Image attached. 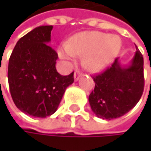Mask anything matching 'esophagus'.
Masks as SVG:
<instances>
[{
    "label": "esophagus",
    "instance_id": "1",
    "mask_svg": "<svg viewBox=\"0 0 151 151\" xmlns=\"http://www.w3.org/2000/svg\"><path fill=\"white\" fill-rule=\"evenodd\" d=\"M79 78H80V73L77 71L75 73H74V80H75V81H78V80L79 79Z\"/></svg>",
    "mask_w": 151,
    "mask_h": 151
}]
</instances>
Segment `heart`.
I'll return each mask as SVG.
<instances>
[{"instance_id":"heart-1","label":"heart","mask_w":151,"mask_h":151,"mask_svg":"<svg viewBox=\"0 0 151 151\" xmlns=\"http://www.w3.org/2000/svg\"><path fill=\"white\" fill-rule=\"evenodd\" d=\"M122 47V40L100 31H85L76 34L70 43L58 47V53L64 61L83 56V65L91 73H101L114 61Z\"/></svg>"}]
</instances>
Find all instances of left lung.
Here are the masks:
<instances>
[{
    "label": "left lung",
    "instance_id": "left-lung-1",
    "mask_svg": "<svg viewBox=\"0 0 151 151\" xmlns=\"http://www.w3.org/2000/svg\"><path fill=\"white\" fill-rule=\"evenodd\" d=\"M129 65L117 58L104 73L93 76L94 90L89 95L92 111L101 119L112 120L131 110L143 92V58L136 46Z\"/></svg>",
    "mask_w": 151,
    "mask_h": 151
}]
</instances>
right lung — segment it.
<instances>
[{
	"instance_id": "add662e5",
	"label": "right lung",
	"mask_w": 151,
	"mask_h": 151,
	"mask_svg": "<svg viewBox=\"0 0 151 151\" xmlns=\"http://www.w3.org/2000/svg\"><path fill=\"white\" fill-rule=\"evenodd\" d=\"M51 25L35 28L18 40L9 61L8 79L13 101L22 113L45 118L53 114L65 89L73 83V73L59 74L57 52L50 42Z\"/></svg>"
}]
</instances>
